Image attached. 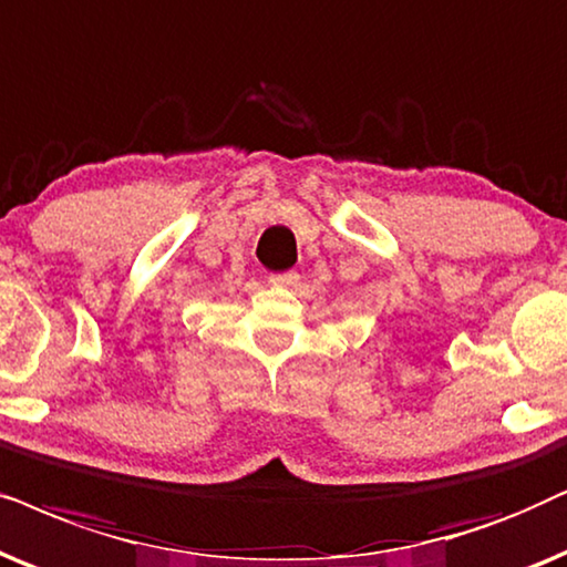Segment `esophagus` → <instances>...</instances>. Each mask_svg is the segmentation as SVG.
Here are the masks:
<instances>
[{
  "mask_svg": "<svg viewBox=\"0 0 567 567\" xmlns=\"http://www.w3.org/2000/svg\"><path fill=\"white\" fill-rule=\"evenodd\" d=\"M298 279H300V275L298 271H277V275H269V282L271 285H279V288H296L298 285Z\"/></svg>",
  "mask_w": 567,
  "mask_h": 567,
  "instance_id": "1",
  "label": "esophagus"
}]
</instances>
